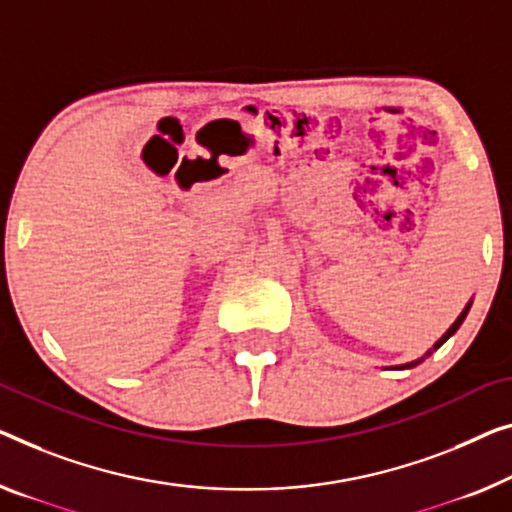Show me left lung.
<instances>
[{"label":"left lung","instance_id":"obj_1","mask_svg":"<svg viewBox=\"0 0 512 512\" xmlns=\"http://www.w3.org/2000/svg\"><path fill=\"white\" fill-rule=\"evenodd\" d=\"M469 308H471V303H467V308H464L462 310V315L460 317H457L455 319V324L451 326V329H448L444 335H441V340L437 342V345H434V349H437V347H441V345H444V342L448 340V338H451V335L457 331V329H460V324L464 322V317H467V312H469ZM416 363H421V361H416ZM416 363H407V365H402V368H411V365H416Z\"/></svg>","mask_w":512,"mask_h":512}]
</instances>
